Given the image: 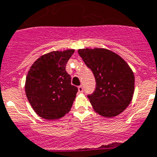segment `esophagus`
<instances>
[{
	"label": "esophagus",
	"mask_w": 157,
	"mask_h": 157,
	"mask_svg": "<svg viewBox=\"0 0 157 157\" xmlns=\"http://www.w3.org/2000/svg\"><path fill=\"white\" fill-rule=\"evenodd\" d=\"M78 92L79 93L83 92V87H82V86H79L78 87Z\"/></svg>",
	"instance_id": "1"
}]
</instances>
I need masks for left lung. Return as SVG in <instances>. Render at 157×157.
Wrapping results in <instances>:
<instances>
[{"label": "left lung", "mask_w": 157, "mask_h": 157, "mask_svg": "<svg viewBox=\"0 0 157 157\" xmlns=\"http://www.w3.org/2000/svg\"><path fill=\"white\" fill-rule=\"evenodd\" d=\"M78 52L95 78V89L87 95L94 109L104 117L120 115L130 104L134 93L135 77L129 66L106 49H82Z\"/></svg>", "instance_id": "left-lung-1"}]
</instances>
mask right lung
<instances>
[{"label":"right lung","instance_id":"right-lung-1","mask_svg":"<svg viewBox=\"0 0 157 157\" xmlns=\"http://www.w3.org/2000/svg\"><path fill=\"white\" fill-rule=\"evenodd\" d=\"M74 50L53 51L40 57L28 72L25 94L33 109L46 120H56L69 112L78 92L71 84L66 65Z\"/></svg>","mask_w":157,"mask_h":157}]
</instances>
